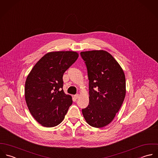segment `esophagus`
<instances>
[{
    "label": "esophagus",
    "instance_id": "1",
    "mask_svg": "<svg viewBox=\"0 0 158 158\" xmlns=\"http://www.w3.org/2000/svg\"><path fill=\"white\" fill-rule=\"evenodd\" d=\"M74 97H75V99H78V98H79L80 95H79L78 94H75V95L74 96Z\"/></svg>",
    "mask_w": 158,
    "mask_h": 158
}]
</instances>
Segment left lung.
I'll use <instances>...</instances> for the list:
<instances>
[{"label": "left lung", "instance_id": "1", "mask_svg": "<svg viewBox=\"0 0 158 158\" xmlns=\"http://www.w3.org/2000/svg\"><path fill=\"white\" fill-rule=\"evenodd\" d=\"M89 79V105L82 109L86 122L94 127L110 123L126 95V78L121 66L104 50L81 52Z\"/></svg>", "mask_w": 158, "mask_h": 158}]
</instances>
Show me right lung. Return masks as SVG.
<instances>
[{"label":"right lung","mask_w":158,"mask_h":158,"mask_svg":"<svg viewBox=\"0 0 158 158\" xmlns=\"http://www.w3.org/2000/svg\"><path fill=\"white\" fill-rule=\"evenodd\" d=\"M78 53L46 54L34 66L25 83V99L30 113L44 127L59 124L72 104L63 88L64 72L77 60Z\"/></svg>","instance_id":"obj_1"}]
</instances>
